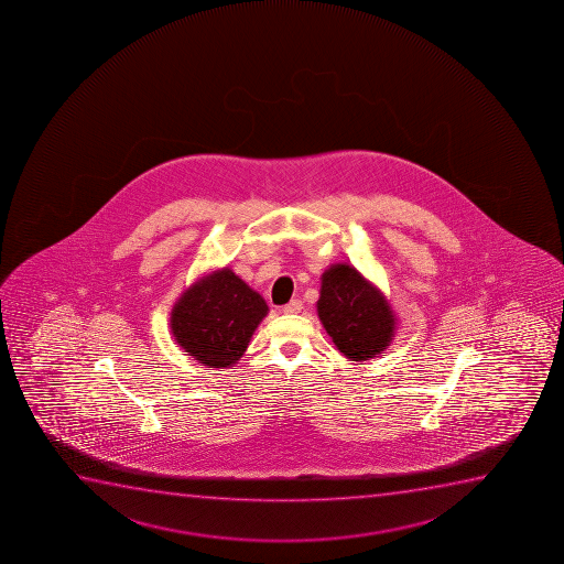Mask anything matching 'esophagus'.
I'll return each instance as SVG.
<instances>
[{"label":"esophagus","mask_w":564,"mask_h":564,"mask_svg":"<svg viewBox=\"0 0 564 564\" xmlns=\"http://www.w3.org/2000/svg\"><path fill=\"white\" fill-rule=\"evenodd\" d=\"M302 300H291L289 304L283 305V313H286V315H292V313H300L302 312Z\"/></svg>","instance_id":"obj_1"}]
</instances>
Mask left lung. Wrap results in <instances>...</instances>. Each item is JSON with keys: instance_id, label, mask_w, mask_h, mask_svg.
I'll use <instances>...</instances> for the list:
<instances>
[{"instance_id": "obj_1", "label": "left lung", "mask_w": 564, "mask_h": 564, "mask_svg": "<svg viewBox=\"0 0 564 564\" xmlns=\"http://www.w3.org/2000/svg\"><path fill=\"white\" fill-rule=\"evenodd\" d=\"M317 312L339 352L357 362L379 355L394 336L391 305L352 265L323 273Z\"/></svg>"}]
</instances>
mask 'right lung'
Wrapping results in <instances>:
<instances>
[{
    "mask_svg": "<svg viewBox=\"0 0 564 564\" xmlns=\"http://www.w3.org/2000/svg\"><path fill=\"white\" fill-rule=\"evenodd\" d=\"M265 313L259 292L225 268L183 292L170 325L175 341L199 365L226 368L246 352Z\"/></svg>",
    "mask_w": 564,
    "mask_h": 564,
    "instance_id": "right-lung-1",
    "label": "right lung"
}]
</instances>
